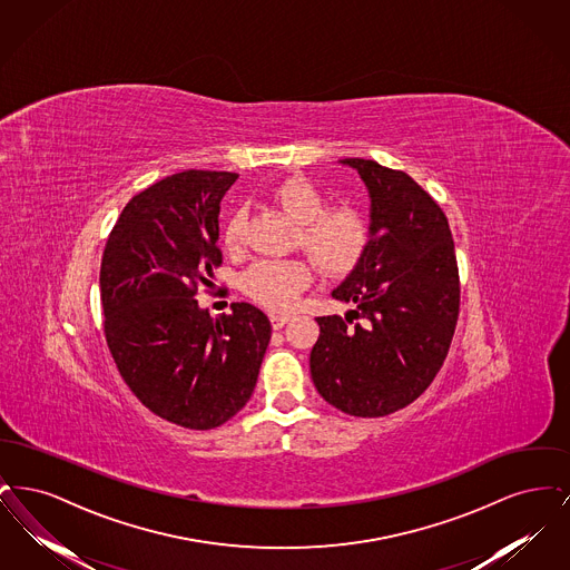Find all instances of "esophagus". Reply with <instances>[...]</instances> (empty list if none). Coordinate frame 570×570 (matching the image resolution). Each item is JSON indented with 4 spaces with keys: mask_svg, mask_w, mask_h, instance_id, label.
Wrapping results in <instances>:
<instances>
[{
    "mask_svg": "<svg viewBox=\"0 0 570 570\" xmlns=\"http://www.w3.org/2000/svg\"><path fill=\"white\" fill-rule=\"evenodd\" d=\"M269 321H272L273 328H282V326L291 321V316L288 314H272Z\"/></svg>",
    "mask_w": 570,
    "mask_h": 570,
    "instance_id": "esophagus-1",
    "label": "esophagus"
}]
</instances>
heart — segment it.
<instances>
[{
	"label": "heart",
	"mask_w": 570,
	"mask_h": 570,
	"mask_svg": "<svg viewBox=\"0 0 570 570\" xmlns=\"http://www.w3.org/2000/svg\"><path fill=\"white\" fill-rule=\"evenodd\" d=\"M273 205L298 224L297 245L318 272L344 277L358 267L372 242V224L365 212L342 203L328 207L325 194L303 177H291L273 188ZM244 242V216L237 212L224 226V244L239 249ZM312 282V263L305 258L258 261L242 275V291L273 312H291Z\"/></svg>",
	"instance_id": "b5f03b06"
}]
</instances>
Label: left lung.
I'll return each instance as SVG.
<instances>
[{"instance_id": "8db88e82", "label": "left lung", "mask_w": 570, "mask_h": 570, "mask_svg": "<svg viewBox=\"0 0 570 570\" xmlns=\"http://www.w3.org/2000/svg\"><path fill=\"white\" fill-rule=\"evenodd\" d=\"M342 163L370 190L372 242L331 293L354 309L316 318L309 372L331 406L372 419L412 404L440 372L460 316V269L449 219L410 175Z\"/></svg>"}]
</instances>
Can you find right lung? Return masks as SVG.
I'll use <instances>...</instances> for the list:
<instances>
[{"label":"right lung","mask_w":570,"mask_h":570,"mask_svg":"<svg viewBox=\"0 0 570 570\" xmlns=\"http://www.w3.org/2000/svg\"><path fill=\"white\" fill-rule=\"evenodd\" d=\"M237 173L184 170L136 194L100 265L105 337L124 382L160 419L214 430L254 393L272 340L249 303L212 318L198 286L222 265L219 203Z\"/></svg>","instance_id":"1"}]
</instances>
